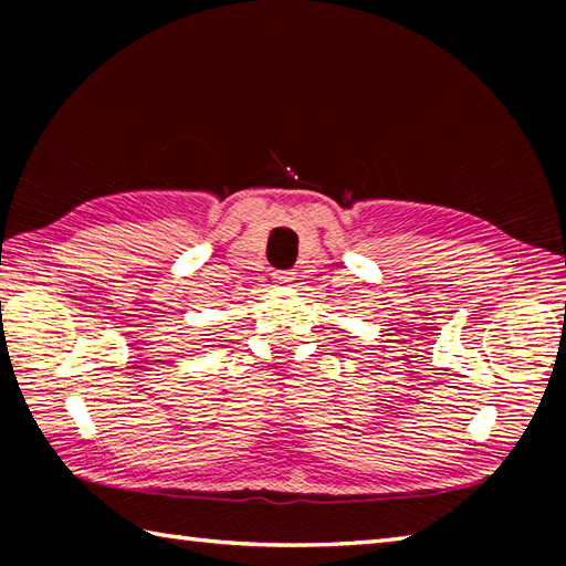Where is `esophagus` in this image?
I'll use <instances>...</instances> for the list:
<instances>
[{
	"instance_id": "34e87169",
	"label": "esophagus",
	"mask_w": 566,
	"mask_h": 566,
	"mask_svg": "<svg viewBox=\"0 0 566 566\" xmlns=\"http://www.w3.org/2000/svg\"><path fill=\"white\" fill-rule=\"evenodd\" d=\"M272 280L276 284H290V282L296 280V272L294 270H274L272 272Z\"/></svg>"
}]
</instances>
